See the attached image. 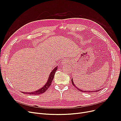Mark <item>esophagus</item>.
I'll return each instance as SVG.
<instances>
[{
  "mask_svg": "<svg viewBox=\"0 0 121 121\" xmlns=\"http://www.w3.org/2000/svg\"><path fill=\"white\" fill-rule=\"evenodd\" d=\"M69 62V59H65V60H63V61H62V64L63 65H66V64H67V63H68Z\"/></svg>",
  "mask_w": 121,
  "mask_h": 121,
  "instance_id": "obj_1",
  "label": "esophagus"
}]
</instances>
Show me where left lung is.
Listing matches in <instances>:
<instances>
[{"label": "left lung", "instance_id": "1", "mask_svg": "<svg viewBox=\"0 0 121 121\" xmlns=\"http://www.w3.org/2000/svg\"><path fill=\"white\" fill-rule=\"evenodd\" d=\"M72 84L74 86V87H75L76 88H77V89H78V90H79V91H80L81 92H98V91H99V90H96V91H82V90H80V89H79V88H77V87H76L75 86V85L74 84V83H73V78L72 79Z\"/></svg>", "mask_w": 121, "mask_h": 121}]
</instances>
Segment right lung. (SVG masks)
<instances>
[{"label":"right lung","mask_w":121,"mask_h":121,"mask_svg":"<svg viewBox=\"0 0 121 121\" xmlns=\"http://www.w3.org/2000/svg\"><path fill=\"white\" fill-rule=\"evenodd\" d=\"M57 68L56 67L53 69L52 71L51 72L49 77V78H48V82H47V83L43 87L41 88L40 89L38 90L37 91H34L33 92H30V93L22 92V93L27 94H29V95H40V94H43V93L45 92L50 87L51 84H52V82L53 79L54 74L57 70Z\"/></svg>","instance_id":"right-lung-1"}]
</instances>
